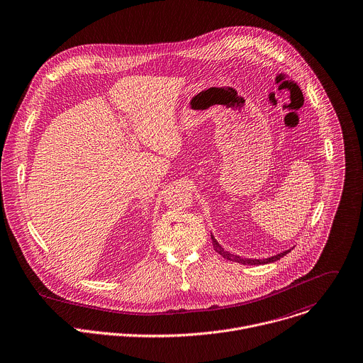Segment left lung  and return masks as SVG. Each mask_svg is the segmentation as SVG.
Here are the masks:
<instances>
[{
    "instance_id": "obj_1",
    "label": "left lung",
    "mask_w": 363,
    "mask_h": 363,
    "mask_svg": "<svg viewBox=\"0 0 363 363\" xmlns=\"http://www.w3.org/2000/svg\"><path fill=\"white\" fill-rule=\"evenodd\" d=\"M211 239H212V245H213V250L215 252H218L219 255H222L225 259L228 261H232V262H238V264H242V265H264V264H271V262H275L278 259H281L282 257H285L291 250L288 251H284L278 255H274V257H269V258H265V259H250V258H240L238 255H233V254H229L228 251H225L219 244L218 240L215 239L213 235H211Z\"/></svg>"
}]
</instances>
